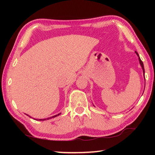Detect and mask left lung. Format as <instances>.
<instances>
[{
	"instance_id": "left-lung-1",
	"label": "left lung",
	"mask_w": 155,
	"mask_h": 155,
	"mask_svg": "<svg viewBox=\"0 0 155 155\" xmlns=\"http://www.w3.org/2000/svg\"><path fill=\"white\" fill-rule=\"evenodd\" d=\"M136 52V54H137V56L139 57V54H138V53L137 52ZM139 60H140V65H141V68H142V69H143V74H144V73H145V70H144V67H143V62H142V61H141V59H140V57H139Z\"/></svg>"
}]
</instances>
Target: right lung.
Instances as JSON below:
<instances>
[{"mask_svg":"<svg viewBox=\"0 0 155 155\" xmlns=\"http://www.w3.org/2000/svg\"><path fill=\"white\" fill-rule=\"evenodd\" d=\"M59 114H58V115H54V116H52V117H48V118H47V120H49V119H51V118H52V117H56V116H57V115H59ZM46 119H43V120H41V119H40L39 120H46Z\"/></svg>","mask_w":155,"mask_h":155,"instance_id":"add662e5","label":"right lung"}]
</instances>
